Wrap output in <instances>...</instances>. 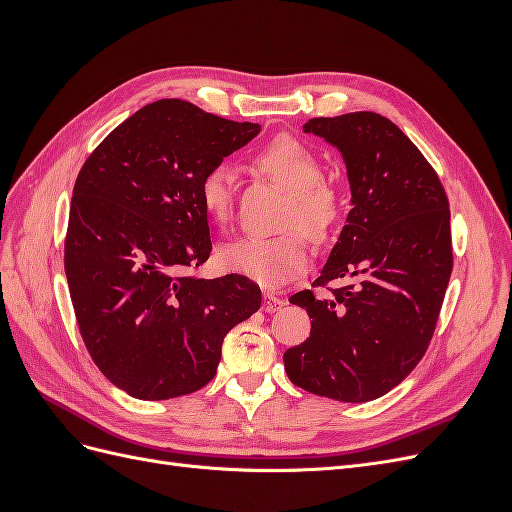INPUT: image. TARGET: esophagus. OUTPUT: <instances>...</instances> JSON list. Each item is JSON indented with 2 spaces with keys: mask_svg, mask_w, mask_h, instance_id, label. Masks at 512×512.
Here are the masks:
<instances>
[{
  "mask_svg": "<svg viewBox=\"0 0 512 512\" xmlns=\"http://www.w3.org/2000/svg\"><path fill=\"white\" fill-rule=\"evenodd\" d=\"M284 305H286V301L277 297V294H273V292H265V294H262V309H265L267 314L277 312V309H282Z\"/></svg>",
  "mask_w": 512,
  "mask_h": 512,
  "instance_id": "1",
  "label": "esophagus"
}]
</instances>
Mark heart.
I'll use <instances>...</instances> for the list:
<instances>
[{
    "instance_id": "obj_1",
    "label": "heart",
    "mask_w": 512,
    "mask_h": 512,
    "mask_svg": "<svg viewBox=\"0 0 512 512\" xmlns=\"http://www.w3.org/2000/svg\"><path fill=\"white\" fill-rule=\"evenodd\" d=\"M258 168L290 196L284 228H299L322 239L339 218L337 192L322 181V164L309 149L282 136L256 156ZM235 198V173L224 162L213 164L200 179V200L213 220L226 222ZM222 265L265 286H280L305 271L309 254L297 230L280 237H243L222 247Z\"/></svg>"
}]
</instances>
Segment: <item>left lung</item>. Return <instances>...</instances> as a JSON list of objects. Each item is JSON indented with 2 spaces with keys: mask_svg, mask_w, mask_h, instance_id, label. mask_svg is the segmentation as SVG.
<instances>
[{
  "mask_svg": "<svg viewBox=\"0 0 512 512\" xmlns=\"http://www.w3.org/2000/svg\"><path fill=\"white\" fill-rule=\"evenodd\" d=\"M342 153L350 213L316 286L292 294L312 333L284 352L301 389L346 404L378 399L404 380L431 342L453 271L451 211L436 170L378 113L316 117L303 126Z\"/></svg>",
  "mask_w": 512,
  "mask_h": 512,
  "instance_id": "left-lung-1",
  "label": "left lung"
}]
</instances>
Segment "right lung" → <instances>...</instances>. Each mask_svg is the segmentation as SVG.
<instances>
[{
    "label": "right lung",
    "mask_w": 512,
    "mask_h": 512,
    "mask_svg": "<svg viewBox=\"0 0 512 512\" xmlns=\"http://www.w3.org/2000/svg\"><path fill=\"white\" fill-rule=\"evenodd\" d=\"M258 132L158 100L119 123L76 177L64 254L76 322L102 374L136 399L203 389L226 333L258 312L260 288L243 275H183L211 254L200 179Z\"/></svg>",
    "instance_id": "1"
}]
</instances>
